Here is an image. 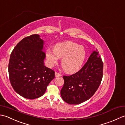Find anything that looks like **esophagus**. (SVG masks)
<instances>
[{
    "instance_id": "obj_1",
    "label": "esophagus",
    "mask_w": 125,
    "mask_h": 125,
    "mask_svg": "<svg viewBox=\"0 0 125 125\" xmlns=\"http://www.w3.org/2000/svg\"><path fill=\"white\" fill-rule=\"evenodd\" d=\"M60 75H61V74L60 73H59L58 72H55V76L56 77H59Z\"/></svg>"
}]
</instances>
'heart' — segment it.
I'll return each instance as SVG.
<instances>
[{
    "instance_id": "heart-1",
    "label": "heart",
    "mask_w": 125,
    "mask_h": 125,
    "mask_svg": "<svg viewBox=\"0 0 125 125\" xmlns=\"http://www.w3.org/2000/svg\"><path fill=\"white\" fill-rule=\"evenodd\" d=\"M86 57V52L83 46L73 42H66L57 44L54 50L48 49L46 59L50 67H53L62 58V64L68 73H74L82 67Z\"/></svg>"
}]
</instances>
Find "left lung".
Instances as JSON below:
<instances>
[{
    "instance_id": "obj_1",
    "label": "left lung",
    "mask_w": 125,
    "mask_h": 125,
    "mask_svg": "<svg viewBox=\"0 0 125 125\" xmlns=\"http://www.w3.org/2000/svg\"><path fill=\"white\" fill-rule=\"evenodd\" d=\"M103 75V62L99 52L94 51L83 67L73 74L63 76L60 91L63 100L71 105L87 101L98 90Z\"/></svg>"
}]
</instances>
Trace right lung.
Masks as SVG:
<instances>
[{"label": "right lung", "mask_w": 125, "mask_h": 125, "mask_svg": "<svg viewBox=\"0 0 125 125\" xmlns=\"http://www.w3.org/2000/svg\"><path fill=\"white\" fill-rule=\"evenodd\" d=\"M44 40L38 34L25 37L18 43L10 55L9 74L16 92L29 99L44 95L55 78L54 71L44 65Z\"/></svg>", "instance_id": "1"}]
</instances>
